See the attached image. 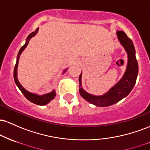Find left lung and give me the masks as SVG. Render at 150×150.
Masks as SVG:
<instances>
[{"label": "left lung", "instance_id": "8db88e82", "mask_svg": "<svg viewBox=\"0 0 150 150\" xmlns=\"http://www.w3.org/2000/svg\"><path fill=\"white\" fill-rule=\"evenodd\" d=\"M116 33L118 40L125 48L128 56L127 70L123 78L106 94L98 97L89 94L82 88V75L79 77V92L80 95L88 102L100 107L111 106L126 97L133 88L138 74V63L135 57V50L133 43L123 31H117Z\"/></svg>", "mask_w": 150, "mask_h": 150}]
</instances>
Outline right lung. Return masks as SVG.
<instances>
[{"label":"right lung","instance_id":"1","mask_svg":"<svg viewBox=\"0 0 150 150\" xmlns=\"http://www.w3.org/2000/svg\"><path fill=\"white\" fill-rule=\"evenodd\" d=\"M38 30H39V28H37L34 32H32L30 35L28 36L26 39V43L24 46H22L20 49V51H19L18 54V57H17V61H16V64L15 65V69H14V80L15 82V84H16L17 86L18 87V88L20 89L22 94H24V96L28 99L29 101H31V102L34 103V104H37V105H41V106H43V105H46L48 103H49L50 101L52 100L53 99H54L55 97H56V94L55 91H53L52 92L49 93V94H44V95L42 96H39L37 95V94H32V93H30L29 92H27L26 89L24 88L22 86L20 85V82H18V77H17V69H18V61H19V58H20V55L21 54V53L24 51V49H25L26 46L28 45L29 42H30V39L34 36H35L37 33L38 32Z\"/></svg>","mask_w":150,"mask_h":150}]
</instances>
